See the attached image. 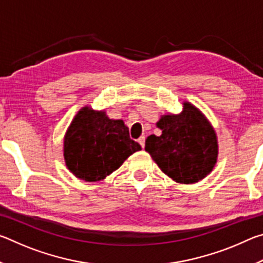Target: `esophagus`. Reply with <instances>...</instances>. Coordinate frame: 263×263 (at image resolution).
Returning a JSON list of instances; mask_svg holds the SVG:
<instances>
[{"mask_svg":"<svg viewBox=\"0 0 263 263\" xmlns=\"http://www.w3.org/2000/svg\"><path fill=\"white\" fill-rule=\"evenodd\" d=\"M138 142H139L141 147L144 148V147H145V137H144V136H141V137L139 138V139H138Z\"/></svg>","mask_w":263,"mask_h":263,"instance_id":"34e87169","label":"esophagus"}]
</instances>
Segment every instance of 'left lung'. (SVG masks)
Segmentation results:
<instances>
[{
    "label": "left lung",
    "mask_w": 263,
    "mask_h": 263,
    "mask_svg": "<svg viewBox=\"0 0 263 263\" xmlns=\"http://www.w3.org/2000/svg\"><path fill=\"white\" fill-rule=\"evenodd\" d=\"M180 114H166L157 123L161 136L151 135L145 151L173 181L191 184L212 172L218 159V139L201 110L184 101Z\"/></svg>",
    "instance_id": "left-lung-1"
}]
</instances>
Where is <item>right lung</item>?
Wrapping results in <instances>:
<instances>
[{"mask_svg": "<svg viewBox=\"0 0 263 263\" xmlns=\"http://www.w3.org/2000/svg\"><path fill=\"white\" fill-rule=\"evenodd\" d=\"M141 149L122 119L86 105L78 111L64 138V159L72 174L86 182L104 180Z\"/></svg>", "mask_w": 263, "mask_h": 263, "instance_id": "right-lung-1", "label": "right lung"}]
</instances>
